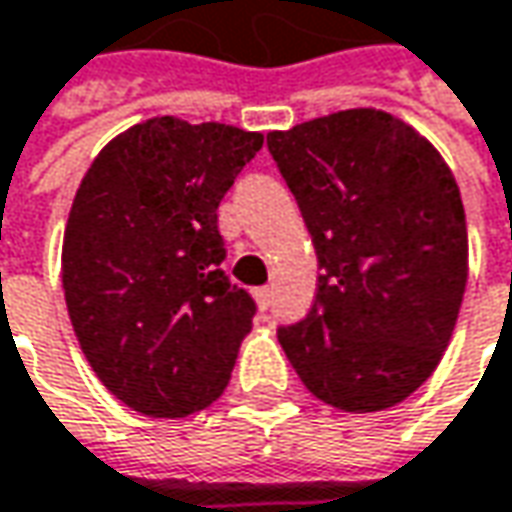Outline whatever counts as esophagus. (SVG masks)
Instances as JSON below:
<instances>
[{
	"label": "esophagus",
	"instance_id": "34e87169",
	"mask_svg": "<svg viewBox=\"0 0 512 512\" xmlns=\"http://www.w3.org/2000/svg\"><path fill=\"white\" fill-rule=\"evenodd\" d=\"M255 298L260 309H269V303H272V289H269V286H260V289H255Z\"/></svg>",
	"mask_w": 512,
	"mask_h": 512
}]
</instances>
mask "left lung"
<instances>
[{
  "label": "left lung",
  "instance_id": "8db88e82",
  "mask_svg": "<svg viewBox=\"0 0 512 512\" xmlns=\"http://www.w3.org/2000/svg\"><path fill=\"white\" fill-rule=\"evenodd\" d=\"M318 255V295L278 341L344 412L401 404L438 367L467 286L456 177L412 125L349 108L266 137Z\"/></svg>",
  "mask_w": 512,
  "mask_h": 512
}]
</instances>
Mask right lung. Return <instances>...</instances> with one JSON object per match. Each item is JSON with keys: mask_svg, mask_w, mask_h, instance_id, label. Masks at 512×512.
Masks as SVG:
<instances>
[{"mask_svg": "<svg viewBox=\"0 0 512 512\" xmlns=\"http://www.w3.org/2000/svg\"><path fill=\"white\" fill-rule=\"evenodd\" d=\"M263 134L154 117L97 154L62 240L77 341L105 389L151 418L220 398L255 300L220 269L217 206Z\"/></svg>", "mask_w": 512, "mask_h": 512, "instance_id": "1", "label": "right lung"}]
</instances>
